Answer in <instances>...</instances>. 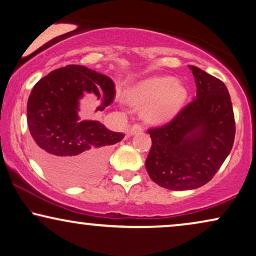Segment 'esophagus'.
Returning <instances> with one entry per match:
<instances>
[{
  "label": "esophagus",
  "instance_id": "1",
  "mask_svg": "<svg viewBox=\"0 0 256 256\" xmlns=\"http://www.w3.org/2000/svg\"><path fill=\"white\" fill-rule=\"evenodd\" d=\"M143 132V126L140 124H135L134 126H132V127L128 129L129 135H134L136 132Z\"/></svg>",
  "mask_w": 256,
  "mask_h": 256
}]
</instances>
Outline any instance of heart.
Returning <instances> with one entry per match:
<instances>
[{"mask_svg":"<svg viewBox=\"0 0 256 256\" xmlns=\"http://www.w3.org/2000/svg\"><path fill=\"white\" fill-rule=\"evenodd\" d=\"M186 96V88L174 78L154 76L132 87L129 100L136 107H146V120L158 124L172 118L184 104Z\"/></svg>","mask_w":256,"mask_h":256,"instance_id":"obj_1","label":"heart"}]
</instances>
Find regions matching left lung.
I'll use <instances>...</instances> for the list:
<instances>
[{
  "instance_id": "1",
  "label": "left lung",
  "mask_w": 256,
  "mask_h": 256,
  "mask_svg": "<svg viewBox=\"0 0 256 256\" xmlns=\"http://www.w3.org/2000/svg\"><path fill=\"white\" fill-rule=\"evenodd\" d=\"M197 96L160 127L149 128L146 169L169 190H191L212 180L232 150L236 120L225 84L191 66Z\"/></svg>"
}]
</instances>
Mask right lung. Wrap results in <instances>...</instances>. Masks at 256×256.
Returning <instances> with one entry per match:
<instances>
[{"label":"right lung","instance_id":"right-lung-1","mask_svg":"<svg viewBox=\"0 0 256 256\" xmlns=\"http://www.w3.org/2000/svg\"><path fill=\"white\" fill-rule=\"evenodd\" d=\"M90 93L102 112L114 99V82L82 65L54 70L34 86L26 118L34 156L52 180L84 184L106 166L112 146L124 138L98 121H80L79 99Z\"/></svg>","mask_w":256,"mask_h":256}]
</instances>
